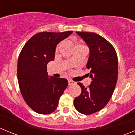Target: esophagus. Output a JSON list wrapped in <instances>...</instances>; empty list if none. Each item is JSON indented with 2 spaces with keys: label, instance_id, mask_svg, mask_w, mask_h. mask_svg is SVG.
I'll list each match as a JSON object with an SVG mask.
<instances>
[{
  "label": "esophagus",
  "instance_id": "1",
  "mask_svg": "<svg viewBox=\"0 0 135 135\" xmlns=\"http://www.w3.org/2000/svg\"><path fill=\"white\" fill-rule=\"evenodd\" d=\"M68 84L69 85H71V84H74L75 82L74 81L71 80H68Z\"/></svg>",
  "mask_w": 135,
  "mask_h": 135
}]
</instances>
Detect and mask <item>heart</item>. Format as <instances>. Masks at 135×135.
Instances as JSON below:
<instances>
[{"label": "heart", "mask_w": 135, "mask_h": 135, "mask_svg": "<svg viewBox=\"0 0 135 135\" xmlns=\"http://www.w3.org/2000/svg\"><path fill=\"white\" fill-rule=\"evenodd\" d=\"M58 47H59V46H57V49H58Z\"/></svg>", "instance_id": "b5f03b06"}]
</instances>
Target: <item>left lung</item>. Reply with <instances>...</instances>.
I'll return each instance as SVG.
<instances>
[{"instance_id": "1", "label": "left lung", "mask_w": 135, "mask_h": 135, "mask_svg": "<svg viewBox=\"0 0 135 135\" xmlns=\"http://www.w3.org/2000/svg\"><path fill=\"white\" fill-rule=\"evenodd\" d=\"M89 46L87 74L92 81L88 88L78 83L82 92L74 104L80 113L89 115L103 109L109 102L118 79V64L116 52L107 40L93 32H76Z\"/></svg>"}]
</instances>
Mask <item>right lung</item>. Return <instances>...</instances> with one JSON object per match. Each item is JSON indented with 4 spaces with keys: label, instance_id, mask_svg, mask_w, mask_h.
Wrapping results in <instances>:
<instances>
[{
    "label": "right lung",
    "instance_id": "right-lung-1",
    "mask_svg": "<svg viewBox=\"0 0 135 135\" xmlns=\"http://www.w3.org/2000/svg\"><path fill=\"white\" fill-rule=\"evenodd\" d=\"M72 32L36 34L25 44L19 56L17 79L20 91L26 103L38 114L54 112L68 85L65 78H49L46 65L54 60L57 45Z\"/></svg>",
    "mask_w": 135,
    "mask_h": 135
}]
</instances>
